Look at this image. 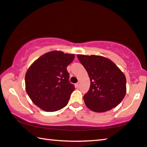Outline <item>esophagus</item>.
Returning a JSON list of instances; mask_svg holds the SVG:
<instances>
[{"label": "esophagus", "mask_w": 147, "mask_h": 147, "mask_svg": "<svg viewBox=\"0 0 147 147\" xmlns=\"http://www.w3.org/2000/svg\"><path fill=\"white\" fill-rule=\"evenodd\" d=\"M79 86H80V82H77V83H76V86L77 87V88H78V87H79Z\"/></svg>", "instance_id": "esophagus-1"}]
</instances>
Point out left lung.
<instances>
[{
    "instance_id": "8db88e82",
    "label": "left lung",
    "mask_w": 147,
    "mask_h": 147,
    "mask_svg": "<svg viewBox=\"0 0 147 147\" xmlns=\"http://www.w3.org/2000/svg\"><path fill=\"white\" fill-rule=\"evenodd\" d=\"M90 80L89 90L84 96L88 108L105 112L118 106L126 94V78L109 59L98 55H77Z\"/></svg>"
}]
</instances>
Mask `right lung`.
I'll return each mask as SVG.
<instances>
[{"instance_id": "add662e5", "label": "right lung", "mask_w": 147, "mask_h": 147, "mask_svg": "<svg viewBox=\"0 0 147 147\" xmlns=\"http://www.w3.org/2000/svg\"><path fill=\"white\" fill-rule=\"evenodd\" d=\"M73 54L48 52L32 63L25 76L26 90L34 104L45 111H56L65 107L74 85L69 82L67 67Z\"/></svg>"}]
</instances>
